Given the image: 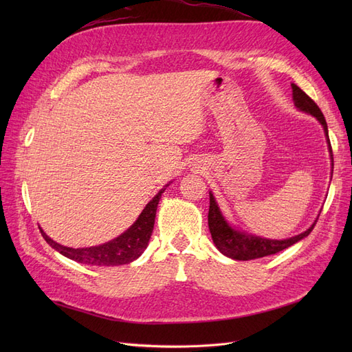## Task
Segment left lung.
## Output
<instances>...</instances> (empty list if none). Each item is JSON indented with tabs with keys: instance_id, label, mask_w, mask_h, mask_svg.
Wrapping results in <instances>:
<instances>
[{
	"instance_id": "8db88e82",
	"label": "left lung",
	"mask_w": 352,
	"mask_h": 352,
	"mask_svg": "<svg viewBox=\"0 0 352 352\" xmlns=\"http://www.w3.org/2000/svg\"><path fill=\"white\" fill-rule=\"evenodd\" d=\"M292 95H294V104L296 109H300L301 111H305L308 114L314 116L316 119L320 122L323 126L326 138H327V144H329V150H330V158L333 162V154H332V146H330L329 141V133H327V123L322 110L318 109V105L308 97V95L301 89L298 88L295 83H292ZM333 166V163H332ZM317 221V220H316ZM316 221L311 225V228H308L305 232L300 233V235L282 239V241H276V239H265L261 236H255L250 235V233L239 232L236 229H233L229 223L223 217L220 212V208L217 207L214 197L210 192V210H208V228L212 242L217 247V250L225 254L226 257H230L233 260H241V261H248V260H255V258H261L265 257V255H272L279 251L286 250L291 245L296 243L298 241L304 239L305 236L310 235V232L316 226Z\"/></svg>"
}]
</instances>
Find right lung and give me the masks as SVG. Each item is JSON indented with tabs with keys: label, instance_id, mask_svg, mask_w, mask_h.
Here are the masks:
<instances>
[{
	"label": "right lung",
	"instance_id": "add662e5",
	"mask_svg": "<svg viewBox=\"0 0 352 352\" xmlns=\"http://www.w3.org/2000/svg\"><path fill=\"white\" fill-rule=\"evenodd\" d=\"M164 189L166 188L160 190V192L150 202H148L146 207L140 214V217H138V220L129 229H127L124 233H122L120 236H117L110 242L98 245V247H89V248L63 247V245L54 242L50 236H47L42 229H41V233L52 248L73 261L89 264V265L129 264L140 257L148 247V241H150L153 229H154L157 206H158L160 198H162V194L164 192Z\"/></svg>",
	"mask_w": 352,
	"mask_h": 352
}]
</instances>
